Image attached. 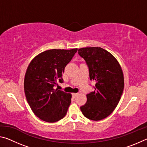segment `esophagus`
<instances>
[{"label":"esophagus","mask_w":147,"mask_h":147,"mask_svg":"<svg viewBox=\"0 0 147 147\" xmlns=\"http://www.w3.org/2000/svg\"><path fill=\"white\" fill-rule=\"evenodd\" d=\"M78 93H73V96L74 98H75L76 96L77 95H78Z\"/></svg>","instance_id":"34e87169"}]
</instances>
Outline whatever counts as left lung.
Wrapping results in <instances>:
<instances>
[{
  "label": "left lung",
  "mask_w": 147,
  "mask_h": 147,
  "mask_svg": "<svg viewBox=\"0 0 147 147\" xmlns=\"http://www.w3.org/2000/svg\"><path fill=\"white\" fill-rule=\"evenodd\" d=\"M78 51L88 65L89 78L96 82L80 109L86 117L100 121L110 115L120 100L124 85L123 71L115 57L100 47H86Z\"/></svg>",
  "instance_id": "8db88e82"
}]
</instances>
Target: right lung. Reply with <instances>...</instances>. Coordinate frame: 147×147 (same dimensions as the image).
<instances>
[{
  "label": "right lung",
  "mask_w": 147,
  "mask_h": 147,
  "mask_svg": "<svg viewBox=\"0 0 147 147\" xmlns=\"http://www.w3.org/2000/svg\"><path fill=\"white\" fill-rule=\"evenodd\" d=\"M77 50H48L29 64L24 76V93L32 111L41 120L54 123L67 112L71 94L55 89L54 86L58 82H63L62 74Z\"/></svg>",
  "instance_id": "obj_1"
}]
</instances>
